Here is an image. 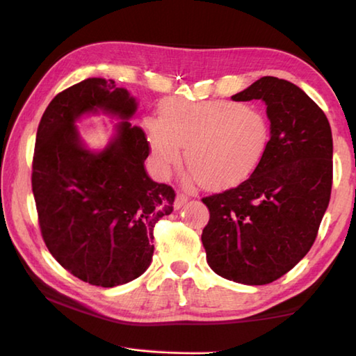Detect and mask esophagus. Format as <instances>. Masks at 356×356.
Instances as JSON below:
<instances>
[{
  "mask_svg": "<svg viewBox=\"0 0 356 356\" xmlns=\"http://www.w3.org/2000/svg\"><path fill=\"white\" fill-rule=\"evenodd\" d=\"M186 200H188V196H185L184 193H177L176 200H174V208H176V210L182 208L186 204Z\"/></svg>",
  "mask_w": 356,
  "mask_h": 356,
  "instance_id": "esophagus-1",
  "label": "esophagus"
}]
</instances>
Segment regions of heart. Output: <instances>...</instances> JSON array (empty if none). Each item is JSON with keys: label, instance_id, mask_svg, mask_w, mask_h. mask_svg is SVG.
<instances>
[{"label": "heart", "instance_id": "1", "mask_svg": "<svg viewBox=\"0 0 356 356\" xmlns=\"http://www.w3.org/2000/svg\"><path fill=\"white\" fill-rule=\"evenodd\" d=\"M146 129L160 172L168 174L180 162L179 148H185L186 166L208 188L245 180L270 140L261 111L228 100L166 99L159 108V122L151 118Z\"/></svg>", "mask_w": 356, "mask_h": 356}]
</instances>
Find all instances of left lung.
I'll return each mask as SVG.
<instances>
[{"mask_svg":"<svg viewBox=\"0 0 356 356\" xmlns=\"http://www.w3.org/2000/svg\"><path fill=\"white\" fill-rule=\"evenodd\" d=\"M232 99L266 102L270 140L252 176L202 199L210 210L202 243L214 273L264 285L293 268L316 239L332 193V129L301 88L276 76Z\"/></svg>","mask_w":356,"mask_h":356,"instance_id":"obj_1","label":"left lung"}]
</instances>
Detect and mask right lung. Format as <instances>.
I'll use <instances>...</instances> for the list:
<instances>
[{"mask_svg":"<svg viewBox=\"0 0 356 356\" xmlns=\"http://www.w3.org/2000/svg\"><path fill=\"white\" fill-rule=\"evenodd\" d=\"M99 108L125 122L106 149L90 153L73 123ZM136 109L115 81L88 79L54 97L37 131L32 191L41 236L63 268L97 287L140 276L154 253V225L174 210L172 188L145 170L149 143L128 122Z\"/></svg>","mask_w":356,"mask_h":356,"instance_id":"add662e5","label":"right lung"}]
</instances>
